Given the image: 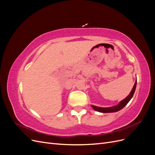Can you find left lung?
<instances>
[{"instance_id":"8db88e82","label":"left lung","mask_w":155,"mask_h":155,"mask_svg":"<svg viewBox=\"0 0 155 155\" xmlns=\"http://www.w3.org/2000/svg\"><path fill=\"white\" fill-rule=\"evenodd\" d=\"M137 80L135 81L134 83V85L132 89V91H131L130 93L129 94V95L125 97V99L122 101H121L120 102V104L116 105V106H114V107H108V108H102V107H98L96 106H94L92 105V108L94 109L96 111L98 112H104V113H107V112H117L120 110H121V109H123V108L128 104L129 101L130 100L131 98L133 97L134 93L135 92V89H136V87H137Z\"/></svg>"}]
</instances>
